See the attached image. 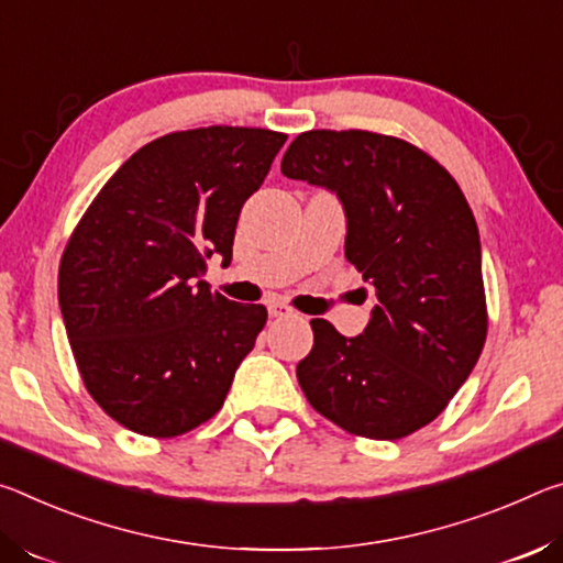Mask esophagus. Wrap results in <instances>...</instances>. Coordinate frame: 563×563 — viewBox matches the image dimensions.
<instances>
[{"mask_svg":"<svg viewBox=\"0 0 563 563\" xmlns=\"http://www.w3.org/2000/svg\"><path fill=\"white\" fill-rule=\"evenodd\" d=\"M266 309H269V317H274V319H282V317H291L294 314V311L287 307V303H282V301H272Z\"/></svg>","mask_w":563,"mask_h":563,"instance_id":"34e87169","label":"esophagus"}]
</instances>
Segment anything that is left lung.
Instances as JSON below:
<instances>
[{"mask_svg":"<svg viewBox=\"0 0 563 563\" xmlns=\"http://www.w3.org/2000/svg\"><path fill=\"white\" fill-rule=\"evenodd\" d=\"M282 174L339 197L344 254L376 299L354 339L311 319L314 346L297 366L301 391L349 434L409 437L446 409L486 342L482 244L468 201L419 146L364 129L299 134Z\"/></svg>","mask_w":563,"mask_h":563,"instance_id":"left-lung-1","label":"left lung"}]
</instances>
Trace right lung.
<instances>
[{"label":"right lung","instance_id":"1","mask_svg":"<svg viewBox=\"0 0 563 563\" xmlns=\"http://www.w3.org/2000/svg\"><path fill=\"white\" fill-rule=\"evenodd\" d=\"M287 134L201 126L144 144L101 187L59 264V307L81 382L142 437L187 434L221 409L266 324L262 303L211 294L239 211Z\"/></svg>","mask_w":563,"mask_h":563}]
</instances>
